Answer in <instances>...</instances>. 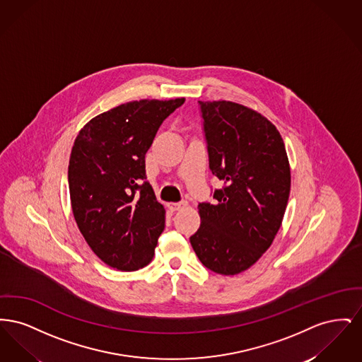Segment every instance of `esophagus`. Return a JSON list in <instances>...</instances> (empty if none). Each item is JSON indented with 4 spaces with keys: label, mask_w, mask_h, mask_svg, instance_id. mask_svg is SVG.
<instances>
[{
    "label": "esophagus",
    "mask_w": 362,
    "mask_h": 362,
    "mask_svg": "<svg viewBox=\"0 0 362 362\" xmlns=\"http://www.w3.org/2000/svg\"><path fill=\"white\" fill-rule=\"evenodd\" d=\"M187 201H180V202H173V204H168V209L171 211H177V210H182L185 207L187 206Z\"/></svg>",
    "instance_id": "esophagus-1"
}]
</instances>
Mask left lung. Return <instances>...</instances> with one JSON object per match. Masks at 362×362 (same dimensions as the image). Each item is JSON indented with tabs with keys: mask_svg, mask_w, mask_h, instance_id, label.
<instances>
[{
	"mask_svg": "<svg viewBox=\"0 0 362 362\" xmlns=\"http://www.w3.org/2000/svg\"><path fill=\"white\" fill-rule=\"evenodd\" d=\"M209 168L223 180L214 204L198 205L199 229L189 238L209 270L235 276L272 245L291 192V168L276 126L232 102H198Z\"/></svg>",
	"mask_w": 362,
	"mask_h": 362,
	"instance_id": "8db88e82",
	"label": "left lung"
}]
</instances>
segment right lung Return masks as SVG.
Instances as JSON below:
<instances>
[{
	"instance_id": "add662e5",
	"label": "right lung",
	"mask_w": 362,
	"mask_h": 362,
	"mask_svg": "<svg viewBox=\"0 0 362 362\" xmlns=\"http://www.w3.org/2000/svg\"><path fill=\"white\" fill-rule=\"evenodd\" d=\"M185 98L121 104L95 117L71 148L68 170L74 220L110 267L136 272L155 255L165 209L146 180L145 155Z\"/></svg>"
}]
</instances>
